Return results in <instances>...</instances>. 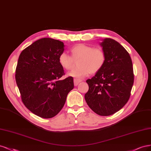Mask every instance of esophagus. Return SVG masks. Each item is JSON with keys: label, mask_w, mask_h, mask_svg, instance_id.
<instances>
[{"label": "esophagus", "mask_w": 151, "mask_h": 151, "mask_svg": "<svg viewBox=\"0 0 151 151\" xmlns=\"http://www.w3.org/2000/svg\"><path fill=\"white\" fill-rule=\"evenodd\" d=\"M81 81V80H76V79H75L74 80V84H75V86H77L80 83Z\"/></svg>", "instance_id": "obj_1"}]
</instances>
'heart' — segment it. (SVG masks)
<instances>
[{"mask_svg": "<svg viewBox=\"0 0 151 151\" xmlns=\"http://www.w3.org/2000/svg\"><path fill=\"white\" fill-rule=\"evenodd\" d=\"M72 57L66 52H62L58 56V62L65 70H70L73 65V59L80 58L78 62V68L73 70L68 73L69 76L75 78L76 80H81L88 76L90 73H95L103 67L105 55L104 52L99 48L85 45L78 44L71 49Z\"/></svg>", "mask_w": 151, "mask_h": 151, "instance_id": "1", "label": "heart"}]
</instances>
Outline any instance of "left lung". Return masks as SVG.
I'll list each match as a JSON object with an SVG mask.
<instances>
[{
	"instance_id": "8db88e82",
	"label": "left lung",
	"mask_w": 151,
	"mask_h": 151,
	"mask_svg": "<svg viewBox=\"0 0 151 151\" xmlns=\"http://www.w3.org/2000/svg\"><path fill=\"white\" fill-rule=\"evenodd\" d=\"M105 61L91 79L85 99L89 107L101 116H109L127 104L134 83L132 62L129 52L119 42L105 38L100 42Z\"/></svg>"
}]
</instances>
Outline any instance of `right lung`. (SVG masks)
<instances>
[{
    "mask_svg": "<svg viewBox=\"0 0 151 151\" xmlns=\"http://www.w3.org/2000/svg\"><path fill=\"white\" fill-rule=\"evenodd\" d=\"M65 46L59 40L41 38L24 49L19 57L16 81L22 101L41 118H52L59 113L74 88L73 77L59 80L64 70L58 56L64 52Z\"/></svg>",
    "mask_w": 151,
    "mask_h": 151,
    "instance_id": "1",
    "label": "right lung"
}]
</instances>
